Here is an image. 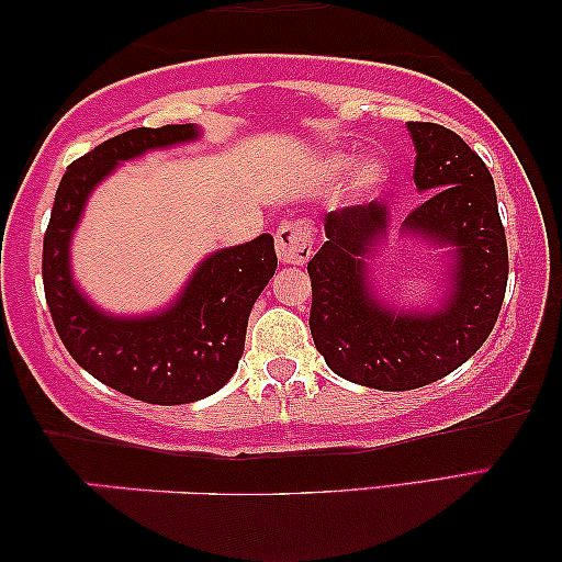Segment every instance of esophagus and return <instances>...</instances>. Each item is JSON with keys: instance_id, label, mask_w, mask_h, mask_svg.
<instances>
[{"instance_id": "1", "label": "esophagus", "mask_w": 562, "mask_h": 562, "mask_svg": "<svg viewBox=\"0 0 562 562\" xmlns=\"http://www.w3.org/2000/svg\"><path fill=\"white\" fill-rule=\"evenodd\" d=\"M312 225L306 222H283L276 233V252H279L281 263L304 266L312 258Z\"/></svg>"}]
</instances>
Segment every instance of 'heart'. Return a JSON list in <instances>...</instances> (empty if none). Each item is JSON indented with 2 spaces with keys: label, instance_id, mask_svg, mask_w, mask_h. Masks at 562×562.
Segmentation results:
<instances>
[{
  "label": "heart",
  "instance_id": "1",
  "mask_svg": "<svg viewBox=\"0 0 562 562\" xmlns=\"http://www.w3.org/2000/svg\"><path fill=\"white\" fill-rule=\"evenodd\" d=\"M348 166H350V160H348V158H337V160H335V168H337V171H345V168H348ZM381 176H383V168H381V164H375V160H368V164L358 171V181L363 183V187L371 189L373 183H379V181H381Z\"/></svg>",
  "mask_w": 562,
  "mask_h": 562
}]
</instances>
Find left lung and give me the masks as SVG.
<instances>
[{
    "instance_id": "obj_1",
    "label": "left lung",
    "mask_w": 562,
    "mask_h": 562,
    "mask_svg": "<svg viewBox=\"0 0 562 562\" xmlns=\"http://www.w3.org/2000/svg\"><path fill=\"white\" fill-rule=\"evenodd\" d=\"M417 148L414 183L427 199L406 214L404 233L450 245V294L435 312H402L368 283L375 243L389 229L383 202L325 214L327 243L310 260V329L337 375L368 389L409 391L463 366L486 342L502 312L509 250L486 164L452 130L409 122Z\"/></svg>"
}]
</instances>
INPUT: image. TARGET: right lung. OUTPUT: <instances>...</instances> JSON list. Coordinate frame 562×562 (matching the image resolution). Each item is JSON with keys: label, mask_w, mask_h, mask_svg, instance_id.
Listing matches in <instances>:
<instances>
[{"label": "right lung", "mask_w": 562, "mask_h": 562, "mask_svg": "<svg viewBox=\"0 0 562 562\" xmlns=\"http://www.w3.org/2000/svg\"><path fill=\"white\" fill-rule=\"evenodd\" d=\"M194 125L137 127L74 160L58 183L43 237V286L53 325L83 371L137 402L173 406L214 394L237 371L252 304L276 271L273 237L214 252L166 312L112 317L71 281L68 243L91 189L122 160L196 140Z\"/></svg>", "instance_id": "obj_1"}]
</instances>
